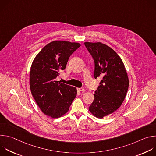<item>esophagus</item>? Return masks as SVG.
<instances>
[{"label":"esophagus","mask_w":156,"mask_h":156,"mask_svg":"<svg viewBox=\"0 0 156 156\" xmlns=\"http://www.w3.org/2000/svg\"><path fill=\"white\" fill-rule=\"evenodd\" d=\"M78 91L81 93H84L85 92V90L83 88H78Z\"/></svg>","instance_id":"1"}]
</instances>
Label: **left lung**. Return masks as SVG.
<instances>
[{
  "label": "left lung",
  "mask_w": 156,
  "mask_h": 156,
  "mask_svg": "<svg viewBox=\"0 0 156 156\" xmlns=\"http://www.w3.org/2000/svg\"><path fill=\"white\" fill-rule=\"evenodd\" d=\"M84 45L94 60L95 79L102 78L89 110L94 117L102 119L120 107L129 80L122 58L112 48L100 42H85Z\"/></svg>",
  "instance_id": "1"
}]
</instances>
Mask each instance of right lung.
Returning a JSON list of instances; mask_svg holds the SVG:
<instances>
[{
  "label": "right lung",
  "instance_id": "right-lung-1",
  "mask_svg": "<svg viewBox=\"0 0 156 156\" xmlns=\"http://www.w3.org/2000/svg\"><path fill=\"white\" fill-rule=\"evenodd\" d=\"M80 46L78 42L54 41L41 49L32 63L30 74L31 94L42 112L51 118H59L67 112L77 94L76 87L55 79Z\"/></svg>",
  "mask_w": 156,
  "mask_h": 156
}]
</instances>
